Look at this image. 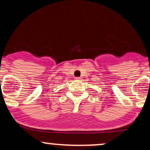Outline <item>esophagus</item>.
<instances>
[{"instance_id": "esophagus-1", "label": "esophagus", "mask_w": 150, "mask_h": 150, "mask_svg": "<svg viewBox=\"0 0 150 150\" xmlns=\"http://www.w3.org/2000/svg\"><path fill=\"white\" fill-rule=\"evenodd\" d=\"M75 79H76L77 80H80L81 78H80V77H75Z\"/></svg>"}]
</instances>
